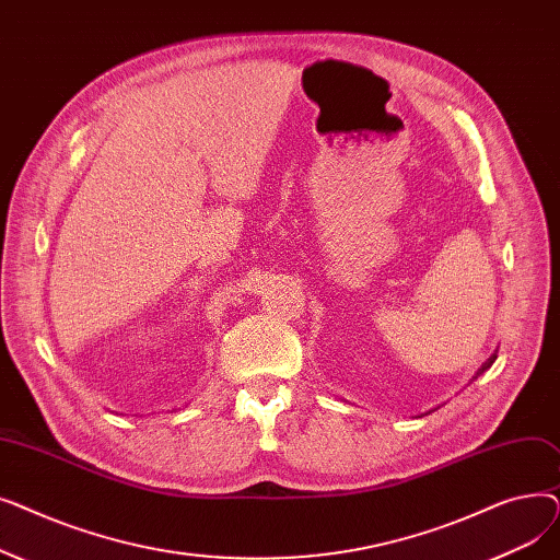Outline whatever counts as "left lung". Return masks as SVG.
<instances>
[{"label": "left lung", "instance_id": "8db88e82", "mask_svg": "<svg viewBox=\"0 0 560 560\" xmlns=\"http://www.w3.org/2000/svg\"><path fill=\"white\" fill-rule=\"evenodd\" d=\"M494 359H497V357H490V359H488V361H486V363H483V368H481V370H479V372H477V376H479V374H483V372H486V370H488V368H490V365H492V363H494Z\"/></svg>", "mask_w": 560, "mask_h": 560}]
</instances>
